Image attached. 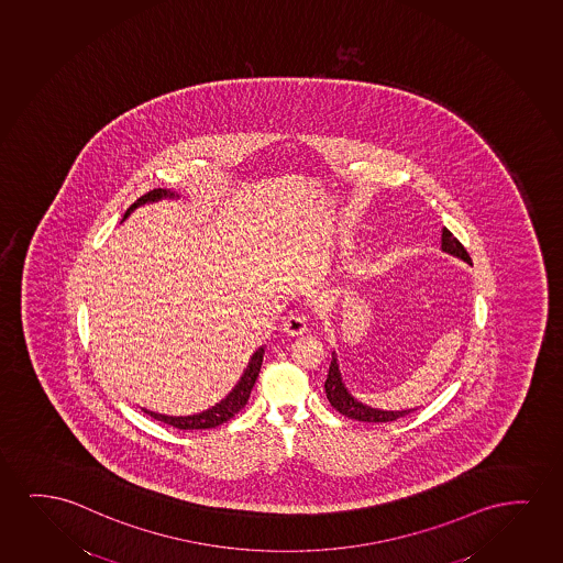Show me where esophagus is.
Masks as SVG:
<instances>
[{
  "label": "esophagus",
  "instance_id": "obj_1",
  "mask_svg": "<svg viewBox=\"0 0 563 563\" xmlns=\"http://www.w3.org/2000/svg\"><path fill=\"white\" fill-rule=\"evenodd\" d=\"M308 331V321L303 316H288L283 323V332L286 336H300Z\"/></svg>",
  "mask_w": 563,
  "mask_h": 563
}]
</instances>
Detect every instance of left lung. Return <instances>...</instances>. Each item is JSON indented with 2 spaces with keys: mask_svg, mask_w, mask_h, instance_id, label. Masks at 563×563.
Returning <instances> with one entry per match:
<instances>
[{
  "mask_svg": "<svg viewBox=\"0 0 563 563\" xmlns=\"http://www.w3.org/2000/svg\"><path fill=\"white\" fill-rule=\"evenodd\" d=\"M440 250L448 255H454L462 262L470 263L471 257L467 250L462 246V242L455 239L452 232L448 231L446 227L442 229V236H440ZM324 393L327 398L331 401L332 408L336 409L339 413L347 417V419H355V421H365V423H386V421H396L398 417L408 416L413 409H378L371 408L367 404L357 400L354 394L347 390L346 383L340 373L339 355L332 350L331 367H329V375L324 380Z\"/></svg>",
  "mask_w": 563,
  "mask_h": 563,
  "instance_id": "8db88e82",
  "label": "left lung"
}]
</instances>
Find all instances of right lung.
Returning a JSON list of instances; mask_svg holds the SVG:
<instances>
[{
	"instance_id": "obj_1",
	"label": "right lung",
	"mask_w": 563,
	"mask_h": 563,
	"mask_svg": "<svg viewBox=\"0 0 563 563\" xmlns=\"http://www.w3.org/2000/svg\"><path fill=\"white\" fill-rule=\"evenodd\" d=\"M162 200H178V194L173 192L169 188H155L152 192H147L146 196H142L140 200L134 201L131 208L124 211L123 221L126 217L131 216L134 209L142 208L146 203H157V201ZM263 354H265V346L257 347L252 357H250L246 369L242 371V377L239 378V383L234 385L231 393L227 394L223 400L217 401L216 406L203 409L200 413H192V416H165V413H157V411L146 408H142V411L150 417H154L157 421H163V423L170 424V427H177V429H183V431H198V429L219 427L224 421H229L231 417L236 416L240 409L246 406L247 398H250L252 388L255 385V378H257L260 369H262Z\"/></svg>"
}]
</instances>
